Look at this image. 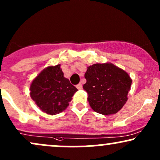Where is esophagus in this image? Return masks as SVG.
Masks as SVG:
<instances>
[{"mask_svg":"<svg viewBox=\"0 0 160 160\" xmlns=\"http://www.w3.org/2000/svg\"><path fill=\"white\" fill-rule=\"evenodd\" d=\"M76 87H77V88H78V89H79V90H80V89H82V84L81 83H79V84H78V85L76 86Z\"/></svg>","mask_w":160,"mask_h":160,"instance_id":"obj_1","label":"esophagus"}]
</instances>
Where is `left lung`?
Here are the masks:
<instances>
[{
    "mask_svg": "<svg viewBox=\"0 0 160 160\" xmlns=\"http://www.w3.org/2000/svg\"><path fill=\"white\" fill-rule=\"evenodd\" d=\"M83 89L88 101L96 112L115 114L128 101L132 79L123 69L111 62L96 63L87 67Z\"/></svg>",
    "mask_w": 160,
    "mask_h": 160,
    "instance_id": "8db88e82",
    "label": "left lung"
}]
</instances>
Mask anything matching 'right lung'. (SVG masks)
I'll return each mask as SVG.
<instances>
[{
	"instance_id": "add662e5",
	"label": "right lung",
	"mask_w": 160,
	"mask_h": 160,
	"mask_svg": "<svg viewBox=\"0 0 160 160\" xmlns=\"http://www.w3.org/2000/svg\"><path fill=\"white\" fill-rule=\"evenodd\" d=\"M30 95L42 112L57 115L68 107L78 88L64 77L60 65H50L33 79Z\"/></svg>"
}]
</instances>
